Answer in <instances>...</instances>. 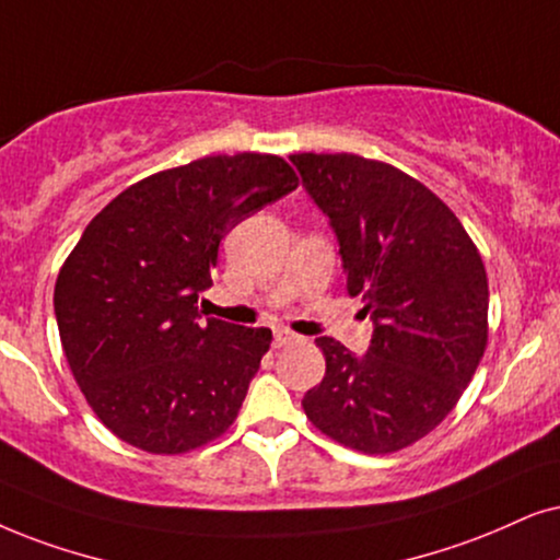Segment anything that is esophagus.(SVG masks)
I'll list each match as a JSON object with an SVG mask.
<instances>
[{"label": "esophagus", "instance_id": "34e87169", "mask_svg": "<svg viewBox=\"0 0 560 560\" xmlns=\"http://www.w3.org/2000/svg\"><path fill=\"white\" fill-rule=\"evenodd\" d=\"M296 336L289 330H273V349H284V346L294 343Z\"/></svg>", "mask_w": 560, "mask_h": 560}]
</instances>
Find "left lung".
<instances>
[{
    "mask_svg": "<svg viewBox=\"0 0 560 560\" xmlns=\"http://www.w3.org/2000/svg\"><path fill=\"white\" fill-rule=\"evenodd\" d=\"M302 186L341 245L346 292L374 332L364 357L317 338L325 377L304 413L325 436L390 455L434 431L476 374L488 343L480 253L436 194L359 154H292Z\"/></svg>",
    "mask_w": 560,
    "mask_h": 560,
    "instance_id": "obj_1",
    "label": "left lung"
}]
</instances>
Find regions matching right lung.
<instances>
[{
  "label": "right lung",
  "instance_id": "right-lung-1",
  "mask_svg": "<svg viewBox=\"0 0 560 560\" xmlns=\"http://www.w3.org/2000/svg\"><path fill=\"white\" fill-rule=\"evenodd\" d=\"M296 186L276 154H214L133 183L84 228L54 313L84 400L126 444L183 455L237 419L271 330L203 323L198 294L222 237Z\"/></svg>",
  "mask_w": 560,
  "mask_h": 560
}]
</instances>
